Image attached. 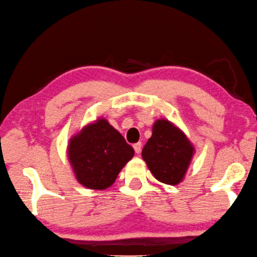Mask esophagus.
Returning a JSON list of instances; mask_svg holds the SVG:
<instances>
[{
	"mask_svg": "<svg viewBox=\"0 0 257 257\" xmlns=\"http://www.w3.org/2000/svg\"><path fill=\"white\" fill-rule=\"evenodd\" d=\"M133 148H134V150H136L137 154H140L141 148H142V144L141 142H137V144L133 145Z\"/></svg>",
	"mask_w": 257,
	"mask_h": 257,
	"instance_id": "obj_1",
	"label": "esophagus"
}]
</instances>
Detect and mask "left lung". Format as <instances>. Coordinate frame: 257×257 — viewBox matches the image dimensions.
I'll return each instance as SVG.
<instances>
[{
  "instance_id": "obj_1",
  "label": "left lung",
  "mask_w": 257,
  "mask_h": 257,
  "mask_svg": "<svg viewBox=\"0 0 257 257\" xmlns=\"http://www.w3.org/2000/svg\"><path fill=\"white\" fill-rule=\"evenodd\" d=\"M193 147L182 131L166 119L154 124L153 136L142 149V158L158 181L175 186L191 162Z\"/></svg>"
}]
</instances>
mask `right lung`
Wrapping results in <instances>:
<instances>
[{
	"label": "right lung",
	"mask_w": 257,
	"mask_h": 257,
	"mask_svg": "<svg viewBox=\"0 0 257 257\" xmlns=\"http://www.w3.org/2000/svg\"><path fill=\"white\" fill-rule=\"evenodd\" d=\"M134 149L106 119L100 118L71 138L68 157L77 181L93 190L111 186Z\"/></svg>",
	"instance_id": "right-lung-1"
}]
</instances>
